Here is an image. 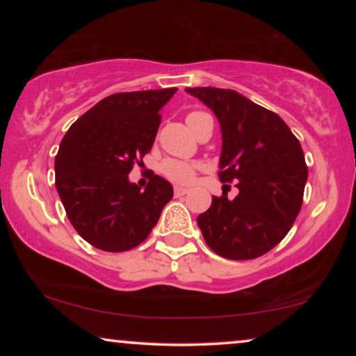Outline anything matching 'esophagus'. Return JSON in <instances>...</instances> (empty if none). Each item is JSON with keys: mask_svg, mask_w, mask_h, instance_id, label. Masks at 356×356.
Returning a JSON list of instances; mask_svg holds the SVG:
<instances>
[{"mask_svg": "<svg viewBox=\"0 0 356 356\" xmlns=\"http://www.w3.org/2000/svg\"><path fill=\"white\" fill-rule=\"evenodd\" d=\"M188 193V189H184V188H175V196L177 197H181V196H184V194Z\"/></svg>", "mask_w": 356, "mask_h": 356, "instance_id": "esophagus-1", "label": "esophagus"}]
</instances>
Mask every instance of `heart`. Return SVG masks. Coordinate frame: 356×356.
Segmentation results:
<instances>
[{"mask_svg": "<svg viewBox=\"0 0 356 356\" xmlns=\"http://www.w3.org/2000/svg\"><path fill=\"white\" fill-rule=\"evenodd\" d=\"M207 118H211V116L206 111H191V113L186 115V123L196 133L202 121H206ZM199 168H201V165L196 162H184V160L178 159H167L160 165V172H162L163 177L177 184L191 183Z\"/></svg>", "mask_w": 356, "mask_h": 356, "instance_id": "1", "label": "heart"}]
</instances>
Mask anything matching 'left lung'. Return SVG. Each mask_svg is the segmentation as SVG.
Listing matches in <instances>:
<instances>
[{
	"label": "left lung",
	"instance_id": "obj_1",
	"mask_svg": "<svg viewBox=\"0 0 356 356\" xmlns=\"http://www.w3.org/2000/svg\"><path fill=\"white\" fill-rule=\"evenodd\" d=\"M220 121L218 178L240 194L213 196L197 217L207 246L233 261L256 259L284 240L303 204L308 167L300 140L274 111L230 89L188 87Z\"/></svg>",
	"mask_w": 356,
	"mask_h": 356
}]
</instances>
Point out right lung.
Segmentation results:
<instances>
[{"mask_svg":"<svg viewBox=\"0 0 356 356\" xmlns=\"http://www.w3.org/2000/svg\"><path fill=\"white\" fill-rule=\"evenodd\" d=\"M177 87L105 97L71 124L55 159V184L74 230L102 251L139 246L173 197L154 175L140 191L128 175L150 152L162 121L160 108Z\"/></svg>","mask_w":356,"mask_h":356,"instance_id":"obj_1","label":"right lung"}]
</instances>
